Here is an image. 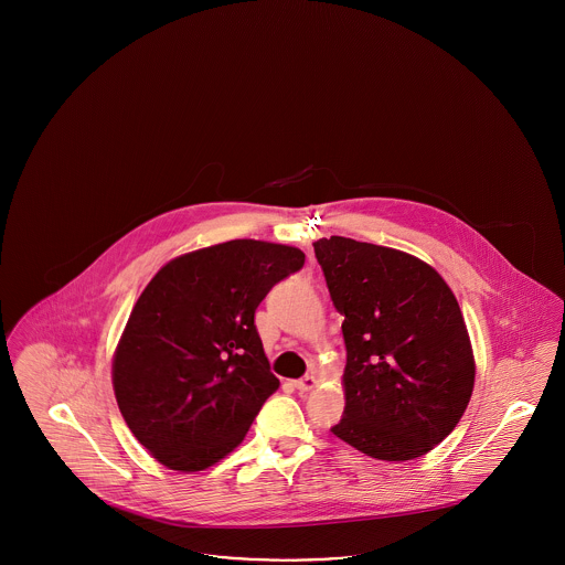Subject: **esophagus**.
<instances>
[{
  "label": "esophagus",
  "mask_w": 565,
  "mask_h": 565,
  "mask_svg": "<svg viewBox=\"0 0 565 565\" xmlns=\"http://www.w3.org/2000/svg\"><path fill=\"white\" fill-rule=\"evenodd\" d=\"M316 385H318V379L313 375L302 376V379L295 381V387L298 392H311Z\"/></svg>",
  "instance_id": "esophagus-1"
}]
</instances>
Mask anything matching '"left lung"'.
<instances>
[{
	"mask_svg": "<svg viewBox=\"0 0 565 565\" xmlns=\"http://www.w3.org/2000/svg\"><path fill=\"white\" fill-rule=\"evenodd\" d=\"M343 322L345 411L330 430L385 461L426 456L463 415L475 355L459 305L424 260L375 243H313Z\"/></svg>",
	"mask_w": 565,
	"mask_h": 565,
	"instance_id": "8db88e82",
	"label": "left lung"
}]
</instances>
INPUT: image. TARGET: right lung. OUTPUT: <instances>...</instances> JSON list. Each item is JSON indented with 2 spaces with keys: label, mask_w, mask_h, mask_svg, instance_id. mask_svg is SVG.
Wrapping results in <instances>:
<instances>
[{
  "label": "right lung",
  "mask_w": 565,
  "mask_h": 565,
  "mask_svg": "<svg viewBox=\"0 0 565 565\" xmlns=\"http://www.w3.org/2000/svg\"><path fill=\"white\" fill-rule=\"evenodd\" d=\"M302 265L290 245L235 239L167 263L137 298L114 355V394L162 466L196 472L242 443L279 387L254 313Z\"/></svg>",
  "instance_id": "add662e5"
}]
</instances>
